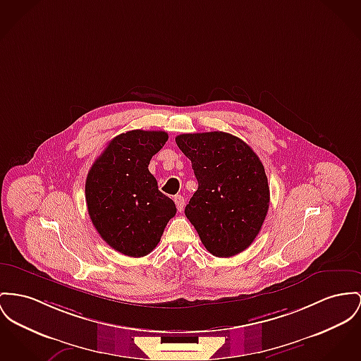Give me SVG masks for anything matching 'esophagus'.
<instances>
[{
	"mask_svg": "<svg viewBox=\"0 0 361 361\" xmlns=\"http://www.w3.org/2000/svg\"><path fill=\"white\" fill-rule=\"evenodd\" d=\"M173 201H175V204H176V208H178V211L179 212H182L183 211V207H185V198L182 197V195H175L173 197Z\"/></svg>",
	"mask_w": 361,
	"mask_h": 361,
	"instance_id": "obj_1",
	"label": "esophagus"
}]
</instances>
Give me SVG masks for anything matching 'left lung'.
<instances>
[{"mask_svg": "<svg viewBox=\"0 0 361 361\" xmlns=\"http://www.w3.org/2000/svg\"><path fill=\"white\" fill-rule=\"evenodd\" d=\"M175 141L198 182L186 217L209 253L238 255L257 237L268 212L263 163L249 145L223 131L180 134Z\"/></svg>", "mask_w": 361, "mask_h": 361, "instance_id": "obj_1", "label": "left lung"}]
</instances>
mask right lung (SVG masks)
<instances>
[{"label":"right lung","instance_id":"right-lung-1","mask_svg":"<svg viewBox=\"0 0 361 361\" xmlns=\"http://www.w3.org/2000/svg\"><path fill=\"white\" fill-rule=\"evenodd\" d=\"M167 141L166 131L123 133L109 141L87 173L92 223L102 240L126 256L149 255L176 214L175 202L159 190L147 169Z\"/></svg>","mask_w":361,"mask_h":361}]
</instances>
